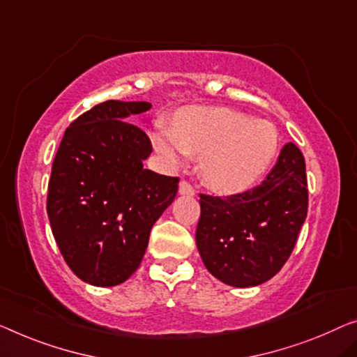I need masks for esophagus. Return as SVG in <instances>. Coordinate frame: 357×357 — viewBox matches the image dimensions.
Listing matches in <instances>:
<instances>
[{
	"label": "esophagus",
	"instance_id": "esophagus-1",
	"mask_svg": "<svg viewBox=\"0 0 357 357\" xmlns=\"http://www.w3.org/2000/svg\"><path fill=\"white\" fill-rule=\"evenodd\" d=\"M179 194L181 195H195V189L190 185V183H188V181H181Z\"/></svg>",
	"mask_w": 357,
	"mask_h": 357
}]
</instances>
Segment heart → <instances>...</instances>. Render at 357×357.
I'll return each instance as SVG.
<instances>
[{
    "instance_id": "heart-1",
    "label": "heart",
    "mask_w": 357,
    "mask_h": 357,
    "mask_svg": "<svg viewBox=\"0 0 357 357\" xmlns=\"http://www.w3.org/2000/svg\"><path fill=\"white\" fill-rule=\"evenodd\" d=\"M153 146L172 165L199 155V173L210 189L238 194L263 176L279 152L278 128L245 112L189 105L173 115L168 130L152 136Z\"/></svg>"
}]
</instances>
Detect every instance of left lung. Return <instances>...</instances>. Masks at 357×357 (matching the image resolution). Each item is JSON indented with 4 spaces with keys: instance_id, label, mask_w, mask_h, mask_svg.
Masks as SVG:
<instances>
[{
    "instance_id": "1",
    "label": "left lung",
    "mask_w": 357,
    "mask_h": 357,
    "mask_svg": "<svg viewBox=\"0 0 357 357\" xmlns=\"http://www.w3.org/2000/svg\"><path fill=\"white\" fill-rule=\"evenodd\" d=\"M307 215L303 153L285 144L261 184L242 194H200L195 242L205 268L232 287L274 278L294 252Z\"/></svg>"
}]
</instances>
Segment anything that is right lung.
Segmentation results:
<instances>
[{"label": "right lung", "instance_id": "add662e5", "mask_svg": "<svg viewBox=\"0 0 357 357\" xmlns=\"http://www.w3.org/2000/svg\"><path fill=\"white\" fill-rule=\"evenodd\" d=\"M149 102L105 100L63 132L52 162L46 210L68 268L114 287L139 268L152 226L172 205L179 178L142 168L152 142L128 116Z\"/></svg>", "mask_w": 357, "mask_h": 357}]
</instances>
